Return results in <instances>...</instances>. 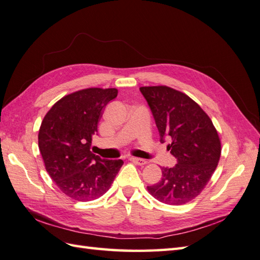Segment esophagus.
<instances>
[{"label": "esophagus", "mask_w": 260, "mask_h": 260, "mask_svg": "<svg viewBox=\"0 0 260 260\" xmlns=\"http://www.w3.org/2000/svg\"><path fill=\"white\" fill-rule=\"evenodd\" d=\"M129 159H131V160H132L133 162H135L136 165H139V166H144V165H146V164H147V160H145V159H142V158L131 157Z\"/></svg>", "instance_id": "obj_1"}]
</instances>
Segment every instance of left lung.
Returning a JSON list of instances; mask_svg holds the SVG:
<instances>
[{
    "label": "left lung",
    "mask_w": 260,
    "mask_h": 260,
    "mask_svg": "<svg viewBox=\"0 0 260 260\" xmlns=\"http://www.w3.org/2000/svg\"><path fill=\"white\" fill-rule=\"evenodd\" d=\"M154 115L160 142L177 158L172 168H161L159 182L147 187L158 201L182 205L208 184L221 157V141L209 115L184 93L166 85L139 88Z\"/></svg>",
    "instance_id": "obj_1"
}]
</instances>
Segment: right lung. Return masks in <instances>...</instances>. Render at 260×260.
<instances>
[{"label": "right lung", "instance_id": "obj_1", "mask_svg": "<svg viewBox=\"0 0 260 260\" xmlns=\"http://www.w3.org/2000/svg\"><path fill=\"white\" fill-rule=\"evenodd\" d=\"M117 90L89 88L63 96L45 115L38 147L46 170L67 197L92 201L103 196L123 166L91 151L102 111Z\"/></svg>", "mask_w": 260, "mask_h": 260}]
</instances>
